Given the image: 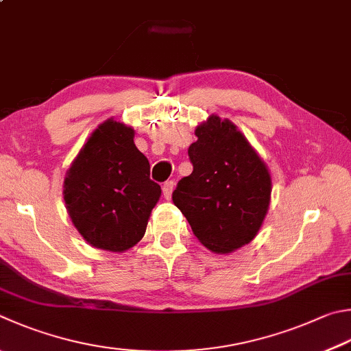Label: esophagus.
Returning <instances> with one entry per match:
<instances>
[{
    "mask_svg": "<svg viewBox=\"0 0 351 351\" xmlns=\"http://www.w3.org/2000/svg\"><path fill=\"white\" fill-rule=\"evenodd\" d=\"M173 187H175V182H173V181L164 182V186H162V195H164L165 199H170L171 193H173Z\"/></svg>",
    "mask_w": 351,
    "mask_h": 351,
    "instance_id": "1",
    "label": "esophagus"
}]
</instances>
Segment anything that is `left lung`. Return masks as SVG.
<instances>
[{"label":"left lung","instance_id":"obj_1","mask_svg":"<svg viewBox=\"0 0 351 351\" xmlns=\"http://www.w3.org/2000/svg\"><path fill=\"white\" fill-rule=\"evenodd\" d=\"M189 147L193 171L171 195L195 237L215 253H232L256 237L270 206L263 159L228 119L210 114Z\"/></svg>","mask_w":351,"mask_h":351}]
</instances>
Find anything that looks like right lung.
<instances>
[{"label": "right lung", "instance_id": "1", "mask_svg": "<svg viewBox=\"0 0 351 351\" xmlns=\"http://www.w3.org/2000/svg\"><path fill=\"white\" fill-rule=\"evenodd\" d=\"M135 130L113 118L98 125L64 180L67 213L88 244L125 252L143 239L161 196L150 164L136 149Z\"/></svg>", "mask_w": 351, "mask_h": 351}]
</instances>
